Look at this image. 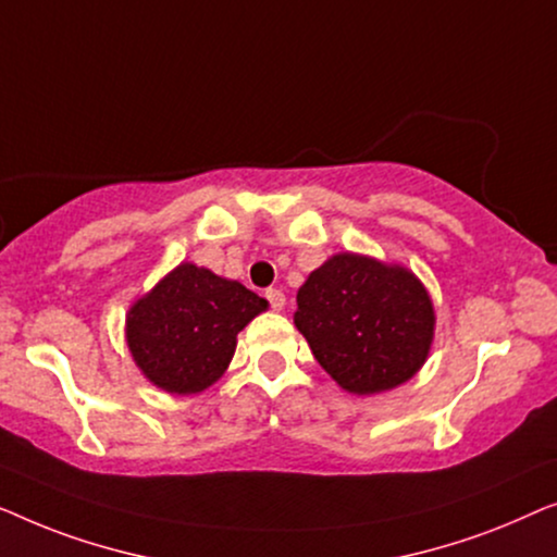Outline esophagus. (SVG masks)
<instances>
[{
  "instance_id": "1",
  "label": "esophagus",
  "mask_w": 557,
  "mask_h": 557,
  "mask_svg": "<svg viewBox=\"0 0 557 557\" xmlns=\"http://www.w3.org/2000/svg\"><path fill=\"white\" fill-rule=\"evenodd\" d=\"M264 297H268V302H270V308L272 310H282L285 308V295H282V289H275V287H270L268 293H264Z\"/></svg>"
}]
</instances>
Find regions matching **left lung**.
Here are the masks:
<instances>
[{"mask_svg": "<svg viewBox=\"0 0 557 557\" xmlns=\"http://www.w3.org/2000/svg\"><path fill=\"white\" fill-rule=\"evenodd\" d=\"M434 323L419 277L366 255H333L297 289V331L348 394L371 396L409 381L429 356Z\"/></svg>", "mask_w": 557, "mask_h": 557, "instance_id": "1", "label": "left lung"}]
</instances>
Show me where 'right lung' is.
<instances>
[{
	"label": "right lung",
	"mask_w": 557,
	"mask_h": 557,
	"mask_svg": "<svg viewBox=\"0 0 557 557\" xmlns=\"http://www.w3.org/2000/svg\"><path fill=\"white\" fill-rule=\"evenodd\" d=\"M268 300L237 280L182 262L131 305L125 341L136 366L169 394H199L222 379L237 333Z\"/></svg>",
	"instance_id": "1"
}]
</instances>
